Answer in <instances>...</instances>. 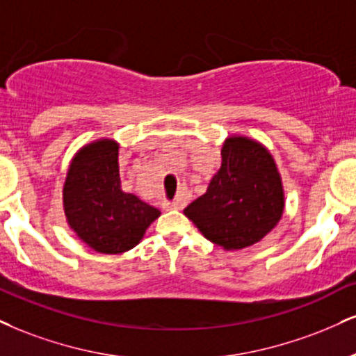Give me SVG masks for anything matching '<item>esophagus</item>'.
<instances>
[{"label":"esophagus","mask_w":356,"mask_h":356,"mask_svg":"<svg viewBox=\"0 0 356 356\" xmlns=\"http://www.w3.org/2000/svg\"><path fill=\"white\" fill-rule=\"evenodd\" d=\"M184 207V199H175L170 200V202H164L165 211H181Z\"/></svg>","instance_id":"obj_1"}]
</instances>
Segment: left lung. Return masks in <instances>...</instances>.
<instances>
[{
    "mask_svg": "<svg viewBox=\"0 0 356 356\" xmlns=\"http://www.w3.org/2000/svg\"><path fill=\"white\" fill-rule=\"evenodd\" d=\"M284 186L272 154L259 140L229 136L207 192L184 209L207 241L224 250L260 242L282 219Z\"/></svg>",
    "mask_w": 356,
    "mask_h": 356,
    "instance_id": "8db88e82",
    "label": "left lung"
}]
</instances>
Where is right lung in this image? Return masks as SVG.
Returning <instances> with one entry per match:
<instances>
[{"instance_id": "obj_1", "label": "right lung", "mask_w": 356, "mask_h": 356, "mask_svg": "<svg viewBox=\"0 0 356 356\" xmlns=\"http://www.w3.org/2000/svg\"><path fill=\"white\" fill-rule=\"evenodd\" d=\"M118 157L119 144L113 139L83 145L72 157L63 187L67 224L99 254H122L134 248L161 216L159 209L122 191Z\"/></svg>"}]
</instances>
